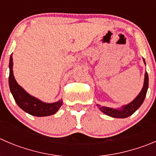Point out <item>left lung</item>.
Here are the masks:
<instances>
[{"label":"left lung","mask_w":156,"mask_h":156,"mask_svg":"<svg viewBox=\"0 0 156 156\" xmlns=\"http://www.w3.org/2000/svg\"><path fill=\"white\" fill-rule=\"evenodd\" d=\"M143 59L144 62V64L146 65L145 59L144 58H143ZM148 87H149V76H148V73L146 72L143 88H142L140 94L137 95L136 98L133 101H131L130 103L123 105L120 108H112V107L101 106L99 104H97V106L102 113L107 115V116L114 117V118H126L128 116H131L133 113H135L142 105V104L144 101L145 98H146Z\"/></svg>","instance_id":"obj_1"}]
</instances>
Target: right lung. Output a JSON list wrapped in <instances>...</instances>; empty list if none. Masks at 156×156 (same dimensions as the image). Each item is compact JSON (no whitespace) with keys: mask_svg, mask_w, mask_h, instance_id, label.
Instances as JSON below:
<instances>
[{"mask_svg":"<svg viewBox=\"0 0 156 156\" xmlns=\"http://www.w3.org/2000/svg\"><path fill=\"white\" fill-rule=\"evenodd\" d=\"M13 54V53H12ZM9 62V86L10 90L17 105L26 113L35 116H47L55 114L62 105V100L54 103H46L27 93L17 82L13 72V56Z\"/></svg>","mask_w":156,"mask_h":156,"instance_id":"right-lung-1","label":"right lung"}]
</instances>
